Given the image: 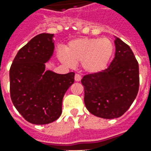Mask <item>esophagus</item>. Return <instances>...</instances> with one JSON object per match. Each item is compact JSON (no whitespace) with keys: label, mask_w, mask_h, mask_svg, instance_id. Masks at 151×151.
I'll use <instances>...</instances> for the list:
<instances>
[{"label":"esophagus","mask_w":151,"mask_h":151,"mask_svg":"<svg viewBox=\"0 0 151 151\" xmlns=\"http://www.w3.org/2000/svg\"><path fill=\"white\" fill-rule=\"evenodd\" d=\"M74 79H75V81L77 82H79V81H81V79H82V76L78 74V73H76L75 77H74Z\"/></svg>","instance_id":"obj_1"}]
</instances>
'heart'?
<instances>
[{"instance_id": "1", "label": "heart", "mask_w": 151, "mask_h": 151, "mask_svg": "<svg viewBox=\"0 0 151 151\" xmlns=\"http://www.w3.org/2000/svg\"><path fill=\"white\" fill-rule=\"evenodd\" d=\"M114 52L111 40L104 38H82L69 42L65 52L60 58L67 65L81 62L82 69L88 73H98L107 67Z\"/></svg>"}]
</instances>
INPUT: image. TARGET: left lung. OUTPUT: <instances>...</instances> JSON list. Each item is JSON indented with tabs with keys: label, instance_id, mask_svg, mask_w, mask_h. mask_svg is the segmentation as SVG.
<instances>
[{
	"label": "left lung",
	"instance_id": "1",
	"mask_svg": "<svg viewBox=\"0 0 151 151\" xmlns=\"http://www.w3.org/2000/svg\"><path fill=\"white\" fill-rule=\"evenodd\" d=\"M115 57L107 69L81 80L87 110L96 116L114 119L130 108L139 89V67L129 46L116 38Z\"/></svg>",
	"mask_w": 151,
	"mask_h": 151
}]
</instances>
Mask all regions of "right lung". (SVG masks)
<instances>
[{"label":"right lung","instance_id":"1","mask_svg":"<svg viewBox=\"0 0 151 151\" xmlns=\"http://www.w3.org/2000/svg\"><path fill=\"white\" fill-rule=\"evenodd\" d=\"M53 34L35 36L18 51L9 69L10 97L28 122L46 124L62 112L63 97L74 82V73L44 71L54 50Z\"/></svg>","mask_w":151,"mask_h":151}]
</instances>
